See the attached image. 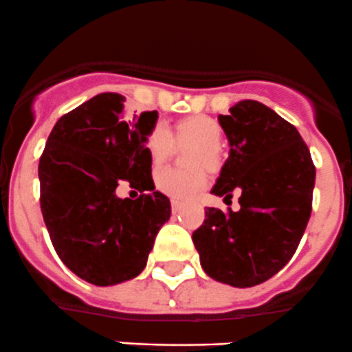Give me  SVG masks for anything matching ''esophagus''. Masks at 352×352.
<instances>
[{
    "label": "esophagus",
    "instance_id": "34e87169",
    "mask_svg": "<svg viewBox=\"0 0 352 352\" xmlns=\"http://www.w3.org/2000/svg\"><path fill=\"white\" fill-rule=\"evenodd\" d=\"M171 208H173V214H176V212H179V210H181V201L171 200Z\"/></svg>",
    "mask_w": 352,
    "mask_h": 352
}]
</instances>
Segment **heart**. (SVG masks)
<instances>
[{"mask_svg":"<svg viewBox=\"0 0 352 352\" xmlns=\"http://www.w3.org/2000/svg\"><path fill=\"white\" fill-rule=\"evenodd\" d=\"M221 124L204 114L181 118L173 123L169 131L161 124L152 128L145 138V148L154 168H161L173 157L175 145L179 148L193 147L188 157V164L191 168H198L188 173H179L175 169L159 171L155 175L157 190L175 200H188L204 190L208 177L201 168L205 166L210 171H217L221 168Z\"/></svg>","mask_w":352,"mask_h":352,"instance_id":"b5f03b06","label":"heart"}]
</instances>
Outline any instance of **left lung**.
Returning <instances> with one entry per match:
<instances>
[{
    "label": "left lung",
    "mask_w": 352,
    "mask_h": 352,
    "mask_svg": "<svg viewBox=\"0 0 352 352\" xmlns=\"http://www.w3.org/2000/svg\"><path fill=\"white\" fill-rule=\"evenodd\" d=\"M219 123L231 151L212 193L239 191L241 208L207 207L193 243L208 277L252 287L293 258L311 215L315 166L299 131L265 104L241 100Z\"/></svg>",
    "instance_id": "8db88e82"
}]
</instances>
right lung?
<instances>
[{
  "label": "right lung",
  "instance_id": "1",
  "mask_svg": "<svg viewBox=\"0 0 352 352\" xmlns=\"http://www.w3.org/2000/svg\"><path fill=\"white\" fill-rule=\"evenodd\" d=\"M157 111L124 114V97L104 92L58 120L39 161L41 210L61 262L94 286H114L147 265L171 201L155 191L145 138ZM128 180L142 195L120 199Z\"/></svg>",
  "mask_w": 352,
  "mask_h": 352
}]
</instances>
